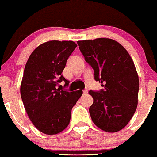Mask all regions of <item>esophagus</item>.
I'll return each instance as SVG.
<instances>
[{"mask_svg": "<svg viewBox=\"0 0 157 157\" xmlns=\"http://www.w3.org/2000/svg\"><path fill=\"white\" fill-rule=\"evenodd\" d=\"M87 92H88V90H83V94H87Z\"/></svg>", "mask_w": 157, "mask_h": 157, "instance_id": "1", "label": "esophagus"}]
</instances>
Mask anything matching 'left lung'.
<instances>
[{"instance_id": "left-lung-1", "label": "left lung", "mask_w": 157, "mask_h": 157, "mask_svg": "<svg viewBox=\"0 0 157 157\" xmlns=\"http://www.w3.org/2000/svg\"><path fill=\"white\" fill-rule=\"evenodd\" d=\"M94 78L104 87L89 91L94 102L89 109L97 127L116 132L127 125L138 105L139 80L134 62L122 45L109 38L77 42Z\"/></svg>"}]
</instances>
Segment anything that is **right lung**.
Masks as SVG:
<instances>
[{
  "label": "right lung",
  "instance_id": "1",
  "mask_svg": "<svg viewBox=\"0 0 157 157\" xmlns=\"http://www.w3.org/2000/svg\"><path fill=\"white\" fill-rule=\"evenodd\" d=\"M77 45L73 41L51 40L36 47L30 55L21 80L20 92L25 109L32 124L46 135L64 130L70 124L72 107L82 90L69 92L56 88L67 60Z\"/></svg>",
  "mask_w": 157,
  "mask_h": 157
}]
</instances>
